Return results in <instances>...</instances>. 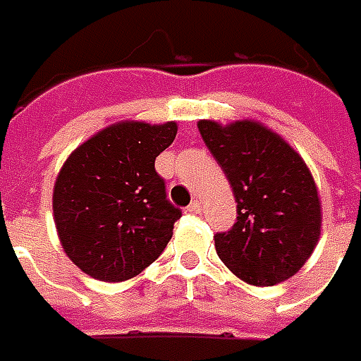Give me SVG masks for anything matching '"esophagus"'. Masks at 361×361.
I'll return each instance as SVG.
<instances>
[{"mask_svg": "<svg viewBox=\"0 0 361 361\" xmlns=\"http://www.w3.org/2000/svg\"><path fill=\"white\" fill-rule=\"evenodd\" d=\"M188 212H190V214H200V209H202V202L200 200H194V202H190V204H188Z\"/></svg>", "mask_w": 361, "mask_h": 361, "instance_id": "1", "label": "esophagus"}]
</instances>
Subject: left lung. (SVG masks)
Segmentation results:
<instances>
[{
    "label": "left lung",
    "mask_w": 361,
    "mask_h": 361,
    "mask_svg": "<svg viewBox=\"0 0 361 361\" xmlns=\"http://www.w3.org/2000/svg\"><path fill=\"white\" fill-rule=\"evenodd\" d=\"M198 130L237 202L233 227L214 235L217 257L252 286L291 278L321 235V202L305 161L258 122L200 120Z\"/></svg>",
    "instance_id": "1"
}]
</instances>
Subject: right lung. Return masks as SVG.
Masks as SVG:
<instances>
[{
	"instance_id": "right-lung-1",
	"label": "right lung",
	"mask_w": 361,
	"mask_h": 361,
	"mask_svg": "<svg viewBox=\"0 0 361 361\" xmlns=\"http://www.w3.org/2000/svg\"><path fill=\"white\" fill-rule=\"evenodd\" d=\"M175 122H118L71 153L54 186V221L66 255L101 282L137 276L165 250L183 212L167 200L155 157Z\"/></svg>"
}]
</instances>
